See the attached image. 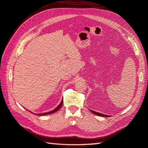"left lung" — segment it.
Listing matches in <instances>:
<instances>
[{
  "instance_id": "8db88e82",
  "label": "left lung",
  "mask_w": 148,
  "mask_h": 148,
  "mask_svg": "<svg viewBox=\"0 0 148 148\" xmlns=\"http://www.w3.org/2000/svg\"><path fill=\"white\" fill-rule=\"evenodd\" d=\"M91 110V112L92 113V114H95V115H99V116H101V117H109V115H104V114H101V113H99V112H95V111H93V110Z\"/></svg>"
}]
</instances>
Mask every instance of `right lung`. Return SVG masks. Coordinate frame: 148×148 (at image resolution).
<instances>
[{
    "instance_id": "add662e5",
    "label": "right lung",
    "mask_w": 148,
    "mask_h": 148,
    "mask_svg": "<svg viewBox=\"0 0 148 148\" xmlns=\"http://www.w3.org/2000/svg\"><path fill=\"white\" fill-rule=\"evenodd\" d=\"M63 102H64V101H63V99H62V101H61V102H60V104L59 106H58L55 109H53V110H52V111H51V112H46V113H43V114H37V115H46L51 114H53V113L56 112H57L58 110H59V109L60 108L61 106H62V104H63Z\"/></svg>"
}]
</instances>
